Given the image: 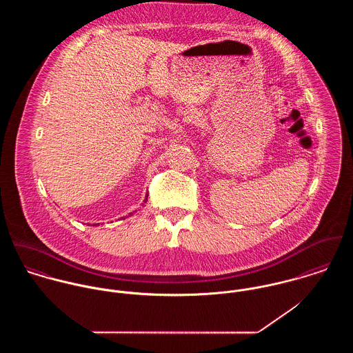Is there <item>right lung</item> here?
Returning <instances> with one entry per match:
<instances>
[{"label":"right lung","mask_w":353,"mask_h":353,"mask_svg":"<svg viewBox=\"0 0 353 353\" xmlns=\"http://www.w3.org/2000/svg\"><path fill=\"white\" fill-rule=\"evenodd\" d=\"M147 200H148V196H147V197H145V202H147ZM94 225H95V224H94Z\"/></svg>","instance_id":"add662e5"}]
</instances>
